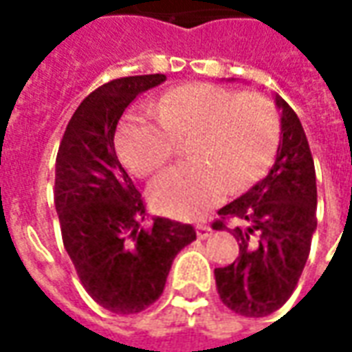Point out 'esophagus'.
Listing matches in <instances>:
<instances>
[{"instance_id":"34e87169","label":"esophagus","mask_w":352,"mask_h":352,"mask_svg":"<svg viewBox=\"0 0 352 352\" xmlns=\"http://www.w3.org/2000/svg\"><path fill=\"white\" fill-rule=\"evenodd\" d=\"M196 232H198L199 239H207V237L211 236L213 228H211V226H209L207 222H199L198 226H196Z\"/></svg>"}]
</instances>
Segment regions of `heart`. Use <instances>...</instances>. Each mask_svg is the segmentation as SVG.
<instances>
[{"label": "heart", "mask_w": 352, "mask_h": 352, "mask_svg": "<svg viewBox=\"0 0 352 352\" xmlns=\"http://www.w3.org/2000/svg\"><path fill=\"white\" fill-rule=\"evenodd\" d=\"M279 115L265 96L237 94L207 82L183 85L154 103L153 115L133 113L120 126L116 145L135 175H151L188 138L194 162L164 171L148 194L160 211L194 219L226 192L243 188L270 168L279 146Z\"/></svg>", "instance_id": "b5f03b06"}]
</instances>
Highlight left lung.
Masks as SVG:
<instances>
[{
	"instance_id": "8db88e82",
	"label": "left lung",
	"mask_w": 352,
	"mask_h": 352,
	"mask_svg": "<svg viewBox=\"0 0 352 352\" xmlns=\"http://www.w3.org/2000/svg\"><path fill=\"white\" fill-rule=\"evenodd\" d=\"M280 111V141L270 173L228 206L214 230H230L239 258L214 270L217 290L230 309L243 317H265L294 292L317 230V177L309 143L292 107L275 94Z\"/></svg>"
}]
</instances>
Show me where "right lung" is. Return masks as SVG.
Returning <instances> with one entry per match:
<instances>
[{
    "label": "right lung",
    "instance_id": "1",
    "mask_svg": "<svg viewBox=\"0 0 352 352\" xmlns=\"http://www.w3.org/2000/svg\"><path fill=\"white\" fill-rule=\"evenodd\" d=\"M164 80L122 77L88 94L58 148L54 206L65 251L94 302L116 315L156 302L177 252L196 239L190 224L162 217L143 224L145 204L115 151L126 107Z\"/></svg>",
    "mask_w": 352,
    "mask_h": 352
}]
</instances>
